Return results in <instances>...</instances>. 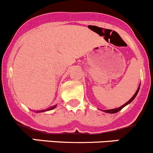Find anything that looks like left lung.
<instances>
[{
	"instance_id": "1",
	"label": "left lung",
	"mask_w": 153,
	"mask_h": 153,
	"mask_svg": "<svg viewBox=\"0 0 153 153\" xmlns=\"http://www.w3.org/2000/svg\"><path fill=\"white\" fill-rule=\"evenodd\" d=\"M139 89H140V85H139V86H138V89H137V91H136V92H135V93L134 94L133 96H132V98H131L130 99H129V101H127V102L125 103V104H124V105H122V106H120V107H118V108H116V109H105V110H103V109H102V111H103V112H107V113H116V112H119V111L121 110V109H122L123 108H124L125 106H126V105H127V104H130V103L132 102V101H133L134 99H135V97H136L137 94H138V91H139Z\"/></svg>"
}]
</instances>
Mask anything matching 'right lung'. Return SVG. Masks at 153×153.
I'll return each mask as SVG.
<instances>
[{
  "label": "right lung",
  "mask_w": 153,
  "mask_h": 153,
  "mask_svg": "<svg viewBox=\"0 0 153 153\" xmlns=\"http://www.w3.org/2000/svg\"><path fill=\"white\" fill-rule=\"evenodd\" d=\"M55 106H56V105L53 106H51V107L48 108V109H44V110H41V111H37V112H45V111H49V110H52V109H55Z\"/></svg>",
  "instance_id": "obj_1"
}]
</instances>
